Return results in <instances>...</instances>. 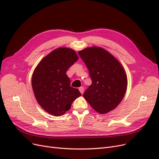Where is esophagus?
I'll use <instances>...</instances> for the list:
<instances>
[{"instance_id":"obj_1","label":"esophagus","mask_w":159,"mask_h":159,"mask_svg":"<svg viewBox=\"0 0 159 159\" xmlns=\"http://www.w3.org/2000/svg\"><path fill=\"white\" fill-rule=\"evenodd\" d=\"M79 90H80V93H81V94H83V93H84V88L83 87H81V88H79Z\"/></svg>"}]
</instances>
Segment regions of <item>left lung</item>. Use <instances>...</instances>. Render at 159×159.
Here are the masks:
<instances>
[{
    "mask_svg": "<svg viewBox=\"0 0 159 159\" xmlns=\"http://www.w3.org/2000/svg\"><path fill=\"white\" fill-rule=\"evenodd\" d=\"M78 54L87 66L92 80L83 95L85 99L101 114L116 108L127 88V74L121 63L101 47L86 48Z\"/></svg>",
    "mask_w": 159,
    "mask_h": 159,
    "instance_id": "8db88e82",
    "label": "left lung"
}]
</instances>
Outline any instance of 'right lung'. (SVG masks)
Masks as SVG:
<instances>
[{"label": "right lung", "instance_id": "right-lung-1", "mask_svg": "<svg viewBox=\"0 0 159 159\" xmlns=\"http://www.w3.org/2000/svg\"><path fill=\"white\" fill-rule=\"evenodd\" d=\"M78 60L69 48H57L46 56L34 70L32 86L38 103L47 113L58 117L70 109L74 101L81 95L70 86L66 71Z\"/></svg>", "mask_w": 159, "mask_h": 159}]
</instances>
